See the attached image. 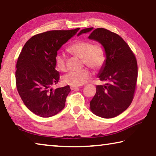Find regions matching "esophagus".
I'll return each mask as SVG.
<instances>
[{
	"label": "esophagus",
	"mask_w": 156,
	"mask_h": 156,
	"mask_svg": "<svg viewBox=\"0 0 156 156\" xmlns=\"http://www.w3.org/2000/svg\"><path fill=\"white\" fill-rule=\"evenodd\" d=\"M79 89V87L78 86H71V89L72 90H77Z\"/></svg>",
	"instance_id": "34e87169"
}]
</instances>
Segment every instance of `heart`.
I'll use <instances>...</instances> for the list:
<instances>
[{
	"instance_id": "b5f03b06",
	"label": "heart",
	"mask_w": 156,
	"mask_h": 156,
	"mask_svg": "<svg viewBox=\"0 0 156 156\" xmlns=\"http://www.w3.org/2000/svg\"><path fill=\"white\" fill-rule=\"evenodd\" d=\"M71 54L82 59V62L94 70L98 71L104 67L107 60L105 49L102 44H94L88 41H76L67 47ZM56 67L59 72L66 69V58L62 54H58L55 58ZM91 73L84 68L80 71L70 72L65 76L64 82L71 86H80L90 78Z\"/></svg>"
}]
</instances>
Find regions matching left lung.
Returning a JSON list of instances; mask_svg holds the SVG:
<instances>
[{
	"label": "left lung",
	"instance_id": "8db88e82",
	"mask_svg": "<svg viewBox=\"0 0 156 156\" xmlns=\"http://www.w3.org/2000/svg\"><path fill=\"white\" fill-rule=\"evenodd\" d=\"M90 32L88 38L98 41L105 49L107 60L98 77L107 82L97 85L90 102L95 115L112 118L120 115L131 105L138 78L137 60L130 47L121 37L104 28L82 30L78 36Z\"/></svg>",
	"mask_w": 156,
	"mask_h": 156
}]
</instances>
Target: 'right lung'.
<instances>
[{
	"instance_id": "1",
	"label": "right lung",
	"mask_w": 156,
	"mask_h": 156,
	"mask_svg": "<svg viewBox=\"0 0 156 156\" xmlns=\"http://www.w3.org/2000/svg\"><path fill=\"white\" fill-rule=\"evenodd\" d=\"M79 28L53 30L36 34L27 41L18 56L16 84L18 94L31 112L49 118L63 109L69 86L53 89L58 83L55 58L62 44L76 35Z\"/></svg>"
}]
</instances>
